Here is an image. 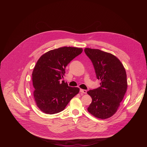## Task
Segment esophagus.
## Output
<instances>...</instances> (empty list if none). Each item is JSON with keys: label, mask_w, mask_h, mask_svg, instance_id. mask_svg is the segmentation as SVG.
I'll use <instances>...</instances> for the list:
<instances>
[{"label": "esophagus", "mask_w": 147, "mask_h": 147, "mask_svg": "<svg viewBox=\"0 0 147 147\" xmlns=\"http://www.w3.org/2000/svg\"><path fill=\"white\" fill-rule=\"evenodd\" d=\"M87 90H82V89H80V92H81V93H83V94H87Z\"/></svg>", "instance_id": "obj_1"}]
</instances>
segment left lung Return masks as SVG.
Masks as SVG:
<instances>
[{
    "label": "left lung",
    "mask_w": 147,
    "mask_h": 147,
    "mask_svg": "<svg viewBox=\"0 0 147 147\" xmlns=\"http://www.w3.org/2000/svg\"><path fill=\"white\" fill-rule=\"evenodd\" d=\"M84 52L100 80L99 87L87 92L92 98L88 111L97 118L108 119L117 112L127 91L126 72L119 59L110 53L91 48Z\"/></svg>",
    "instance_id": "8db88e82"
}]
</instances>
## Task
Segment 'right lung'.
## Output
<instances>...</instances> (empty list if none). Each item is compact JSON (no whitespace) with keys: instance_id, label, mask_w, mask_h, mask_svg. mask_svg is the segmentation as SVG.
I'll use <instances>...</instances> for the list:
<instances>
[{"instance_id":"add662e5","label":"right lung","mask_w":147,"mask_h":147,"mask_svg":"<svg viewBox=\"0 0 147 147\" xmlns=\"http://www.w3.org/2000/svg\"><path fill=\"white\" fill-rule=\"evenodd\" d=\"M82 52V48L61 47L48 51L37 61L32 74L34 96L36 106L47 114L63 111L80 91L68 86L64 81L66 67Z\"/></svg>"}]
</instances>
